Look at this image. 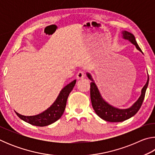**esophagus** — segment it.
<instances>
[{
    "label": "esophagus",
    "instance_id": "esophagus-1",
    "mask_svg": "<svg viewBox=\"0 0 155 155\" xmlns=\"http://www.w3.org/2000/svg\"><path fill=\"white\" fill-rule=\"evenodd\" d=\"M85 77V73L83 71H79L78 72V73L77 74V79H82Z\"/></svg>",
    "mask_w": 155,
    "mask_h": 155
}]
</instances>
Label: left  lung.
I'll use <instances>...</instances> for the list:
<instances>
[{
	"mask_svg": "<svg viewBox=\"0 0 155 155\" xmlns=\"http://www.w3.org/2000/svg\"><path fill=\"white\" fill-rule=\"evenodd\" d=\"M122 33L123 38L130 41L131 43L134 44L139 51L142 52L135 40V36L132 33L126 31H122ZM87 75L88 78L92 81V82H91L90 83V98L91 104H92V107L96 114L101 118L105 120V121L111 122H123L126 120L130 118L131 117H133V115L137 114V111L140 110L141 104L143 103L146 89L148 85L149 77H148V80H147L146 85L143 86L142 90H141V94L140 97L135 102V104L128 109H120L112 107L104 101L101 96V94H100L96 84L94 83L93 79L91 78V75L89 73H87Z\"/></svg>",
	"mask_w": 155,
	"mask_h": 155,
	"instance_id": "obj_1",
	"label": "left lung"
}]
</instances>
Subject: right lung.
Returning a JSON list of instances; mask_svg holds the SVG:
<instances>
[{"label": "right lung", "mask_w": 155, "mask_h": 155, "mask_svg": "<svg viewBox=\"0 0 155 155\" xmlns=\"http://www.w3.org/2000/svg\"><path fill=\"white\" fill-rule=\"evenodd\" d=\"M76 81H77L74 80L63 88L54 103L41 114L33 116H25L17 112H15V114L20 119L34 126L45 127L52 124L58 120L64 114L68 97L74 87Z\"/></svg>", "instance_id": "1"}]
</instances>
